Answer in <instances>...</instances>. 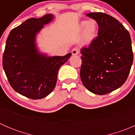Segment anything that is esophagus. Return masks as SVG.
Listing matches in <instances>:
<instances>
[{
	"label": "esophagus",
	"instance_id": "esophagus-1",
	"mask_svg": "<svg viewBox=\"0 0 135 135\" xmlns=\"http://www.w3.org/2000/svg\"><path fill=\"white\" fill-rule=\"evenodd\" d=\"M79 53H80V50H79L78 47H74V48H73V50H72V54L74 55H78Z\"/></svg>",
	"mask_w": 135,
	"mask_h": 135
}]
</instances>
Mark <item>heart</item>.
<instances>
[{
    "label": "heart",
    "mask_w": 135,
    "mask_h": 135,
    "mask_svg": "<svg viewBox=\"0 0 135 135\" xmlns=\"http://www.w3.org/2000/svg\"><path fill=\"white\" fill-rule=\"evenodd\" d=\"M80 28L81 30H84V37L85 41L91 42L97 34L99 25L96 20H90L81 21Z\"/></svg>",
    "instance_id": "1"
}]
</instances>
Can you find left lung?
Listing matches in <instances>:
<instances>
[{
  "instance_id": "8db88e82",
  "label": "left lung",
  "mask_w": 135,
  "mask_h": 135,
  "mask_svg": "<svg viewBox=\"0 0 135 135\" xmlns=\"http://www.w3.org/2000/svg\"><path fill=\"white\" fill-rule=\"evenodd\" d=\"M87 16L96 20L98 36L81 49L80 78L91 93L106 95L120 88L130 73L133 61L131 39L116 19L102 12Z\"/></svg>"
}]
</instances>
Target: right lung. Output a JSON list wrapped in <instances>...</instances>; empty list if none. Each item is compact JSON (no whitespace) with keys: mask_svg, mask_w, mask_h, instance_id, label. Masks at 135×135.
Returning <instances> with one entry per match:
<instances>
[{"mask_svg":"<svg viewBox=\"0 0 135 135\" xmlns=\"http://www.w3.org/2000/svg\"><path fill=\"white\" fill-rule=\"evenodd\" d=\"M54 18L46 14L40 18H31L13 28L6 40L2 66L12 88L31 99H41L55 88L59 68L70 57H47L38 51L36 36Z\"/></svg>","mask_w":135,"mask_h":135,"instance_id":"add662e5","label":"right lung"}]
</instances>
